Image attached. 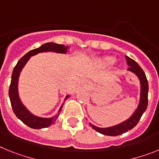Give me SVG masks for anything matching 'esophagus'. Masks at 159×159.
<instances>
[{
    "mask_svg": "<svg viewBox=\"0 0 159 159\" xmlns=\"http://www.w3.org/2000/svg\"><path fill=\"white\" fill-rule=\"evenodd\" d=\"M82 84L83 87H86V86H89V82H88L87 81H83V82H82Z\"/></svg>",
    "mask_w": 159,
    "mask_h": 159,
    "instance_id": "1",
    "label": "esophagus"
}]
</instances>
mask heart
<instances>
[{"instance_id": "heart-1", "label": "heart", "mask_w": 159, "mask_h": 159, "mask_svg": "<svg viewBox=\"0 0 159 159\" xmlns=\"http://www.w3.org/2000/svg\"><path fill=\"white\" fill-rule=\"evenodd\" d=\"M115 62V59L111 57H104L99 61V65L102 67H107L109 65H111Z\"/></svg>"}]
</instances>
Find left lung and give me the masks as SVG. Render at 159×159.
Segmentation results:
<instances>
[{
  "mask_svg": "<svg viewBox=\"0 0 159 159\" xmlns=\"http://www.w3.org/2000/svg\"><path fill=\"white\" fill-rule=\"evenodd\" d=\"M126 61L129 65L128 71L134 73L139 79L140 82V98L139 102L137 105V107L134 111V112L132 114V116L129 118H128L126 120L120 123L118 125H113L111 127L107 128H99L95 125H92L90 123V125L94 129L95 131L102 133L103 135L107 136H118L122 133H126L129 130H131L132 129L135 127L137 125L138 121L140 120L141 116L145 112L148 106V90H149V86H148V81L146 79L145 74L142 70L139 65L133 61L130 57L126 56Z\"/></svg>",
  "mask_w": 159,
  "mask_h": 159,
  "instance_id": "1",
  "label": "left lung"
}]
</instances>
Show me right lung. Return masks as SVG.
<instances>
[{
	"label": "right lung",
	"mask_w": 159,
	"mask_h": 159,
	"mask_svg": "<svg viewBox=\"0 0 159 159\" xmlns=\"http://www.w3.org/2000/svg\"><path fill=\"white\" fill-rule=\"evenodd\" d=\"M69 47L65 46L63 44H58L56 43H47L41 45L38 48L33 49V50L26 53L24 57H22L19 60L18 64L14 67V71L12 73L11 84H10L9 90V96L10 102H11L12 108H13V111H14V114L16 115V116L18 117L20 120L22 121L25 125H26L31 129H44V128H48L50 125L55 124L57 117L59 116L60 113H61V109L63 107L64 102L61 106L57 114L53 116L52 117L45 118V117L37 116L35 115L32 114L30 111L26 108V107L22 103V100L19 97V94H18V79H19L20 73L31 57H34L39 53L48 52L61 53V54H66L69 52ZM69 96H70L69 94H67L65 96L64 102L69 98Z\"/></svg>",
	"instance_id": "right-lung-1"
}]
</instances>
